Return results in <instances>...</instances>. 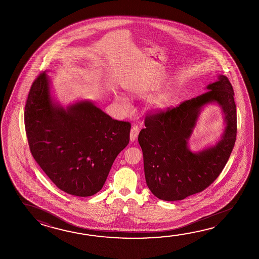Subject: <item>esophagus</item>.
I'll return each mask as SVG.
<instances>
[{
    "instance_id": "esophagus-1",
    "label": "esophagus",
    "mask_w": 259,
    "mask_h": 259,
    "mask_svg": "<svg viewBox=\"0 0 259 259\" xmlns=\"http://www.w3.org/2000/svg\"><path fill=\"white\" fill-rule=\"evenodd\" d=\"M139 131H140V129H139L137 125H134L131 128V131H130V141L131 142H134V141H136L137 139L138 135H139Z\"/></svg>"
}]
</instances>
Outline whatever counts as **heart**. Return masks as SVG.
Here are the masks:
<instances>
[{"mask_svg": "<svg viewBox=\"0 0 259 259\" xmlns=\"http://www.w3.org/2000/svg\"><path fill=\"white\" fill-rule=\"evenodd\" d=\"M163 85V81H154L146 83H131L125 85V90L133 97H143L150 96L154 92L158 91ZM176 92L172 87L164 88L163 90L151 96L147 101L149 109L154 112H163L169 108L174 102ZM115 100L123 105H127V98L122 95H115Z\"/></svg>", "mask_w": 259, "mask_h": 259, "instance_id": "b5f03b06", "label": "heart"}]
</instances>
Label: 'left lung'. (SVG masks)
Here are the masks:
<instances>
[{
    "mask_svg": "<svg viewBox=\"0 0 259 259\" xmlns=\"http://www.w3.org/2000/svg\"><path fill=\"white\" fill-rule=\"evenodd\" d=\"M205 89L208 92L176 108L146 116L145 128L139 133L146 185L159 199L177 201L202 192L218 178L231 154L236 138L233 87L220 74ZM209 104L223 110V135L214 145L193 152L189 148L190 136Z\"/></svg>",
    "mask_w": 259,
    "mask_h": 259,
    "instance_id": "8db88e82",
    "label": "left lung"
}]
</instances>
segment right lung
Instances as JSON below:
<instances>
[{
  "label": "right lung",
  "mask_w": 259,
  "mask_h": 259,
  "mask_svg": "<svg viewBox=\"0 0 259 259\" xmlns=\"http://www.w3.org/2000/svg\"><path fill=\"white\" fill-rule=\"evenodd\" d=\"M46 72L32 82L24 123L33 158L59 189L91 196L103 188L131 124L112 118L89 100L64 105Z\"/></svg>",
  "instance_id": "1"
}]
</instances>
